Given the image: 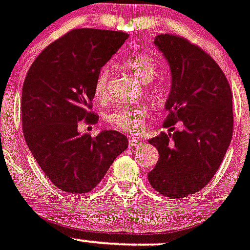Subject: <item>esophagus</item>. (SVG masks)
Wrapping results in <instances>:
<instances>
[{
	"instance_id": "esophagus-1",
	"label": "esophagus",
	"mask_w": 250,
	"mask_h": 250,
	"mask_svg": "<svg viewBox=\"0 0 250 250\" xmlns=\"http://www.w3.org/2000/svg\"><path fill=\"white\" fill-rule=\"evenodd\" d=\"M142 144H144V142H142L141 140L136 139V137L129 140V146L131 147V148H135V147H137V146H141Z\"/></svg>"
}]
</instances>
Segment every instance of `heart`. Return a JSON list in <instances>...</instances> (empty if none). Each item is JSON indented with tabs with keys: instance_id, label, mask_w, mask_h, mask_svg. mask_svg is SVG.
<instances>
[{
	"instance_id": "obj_1",
	"label": "heart",
	"mask_w": 250,
	"mask_h": 250,
	"mask_svg": "<svg viewBox=\"0 0 250 250\" xmlns=\"http://www.w3.org/2000/svg\"><path fill=\"white\" fill-rule=\"evenodd\" d=\"M124 65L139 78L140 82L146 84L153 82L158 76V67L154 61L147 55L136 54L130 56L125 60ZM108 80L109 67L105 66L99 71L94 82V97L99 101L106 97ZM147 115H148V108L145 104H121L115 106L109 113L108 123L119 131L136 132L141 129L142 123Z\"/></svg>"
}]
</instances>
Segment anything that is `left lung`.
Instances as JSON below:
<instances>
[{
  "instance_id": "8db88e82",
  "label": "left lung",
  "mask_w": 250,
  "mask_h": 250,
  "mask_svg": "<svg viewBox=\"0 0 250 250\" xmlns=\"http://www.w3.org/2000/svg\"><path fill=\"white\" fill-rule=\"evenodd\" d=\"M154 45L169 65L172 83L165 126L174 130L149 139L159 152L148 182L159 194L182 199L206 187L217 172L233 131L232 92L210 55L187 39L159 34Z\"/></svg>"
}]
</instances>
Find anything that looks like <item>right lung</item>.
<instances>
[{"mask_svg":"<svg viewBox=\"0 0 250 250\" xmlns=\"http://www.w3.org/2000/svg\"><path fill=\"white\" fill-rule=\"evenodd\" d=\"M127 38L123 32L73 29L45 47L28 71L23 134L42 172L62 191H91L127 148L126 136L115 130L96 137L77 130L80 121H98L89 111L97 75Z\"/></svg>","mask_w":250,"mask_h":250,"instance_id":"add662e5","label":"right lung"}]
</instances>
